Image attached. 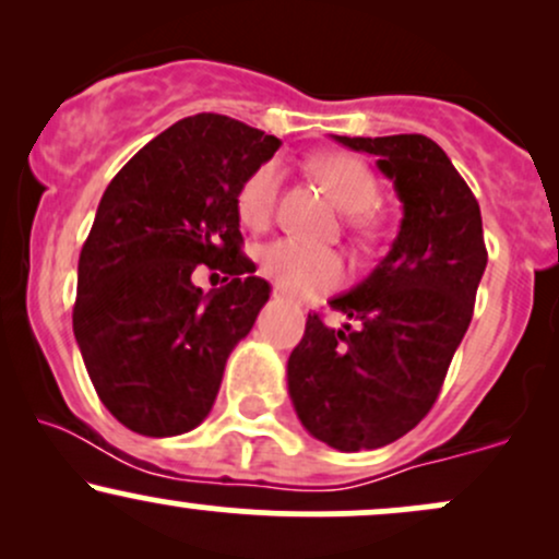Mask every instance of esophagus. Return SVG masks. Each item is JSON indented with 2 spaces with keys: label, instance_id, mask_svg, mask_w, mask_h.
I'll list each match as a JSON object with an SVG mask.
<instances>
[{
  "label": "esophagus",
  "instance_id": "1",
  "mask_svg": "<svg viewBox=\"0 0 559 559\" xmlns=\"http://www.w3.org/2000/svg\"><path fill=\"white\" fill-rule=\"evenodd\" d=\"M275 297H284V292H281V288H275Z\"/></svg>",
  "mask_w": 559,
  "mask_h": 559
}]
</instances>
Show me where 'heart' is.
Returning <instances> with one entry per match:
<instances>
[{"instance_id": "heart-1", "label": "heart", "mask_w": 559, "mask_h": 559, "mask_svg": "<svg viewBox=\"0 0 559 559\" xmlns=\"http://www.w3.org/2000/svg\"><path fill=\"white\" fill-rule=\"evenodd\" d=\"M318 181L331 191L338 207L346 213L349 226L357 234L370 236L376 230V217L370 207L378 202V181L373 170L355 155H323L312 163ZM281 183H284V168L278 159H267L247 176L236 194V210L243 226L262 228L273 217L275 202H278ZM260 271L275 281L284 292L297 297L329 292L344 281L342 254L325 247L297 239H275L260 249Z\"/></svg>"}]
</instances>
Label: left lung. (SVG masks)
<instances>
[{
    "mask_svg": "<svg viewBox=\"0 0 559 559\" xmlns=\"http://www.w3.org/2000/svg\"><path fill=\"white\" fill-rule=\"evenodd\" d=\"M336 141L378 157L402 202L400 234L368 278L329 301L349 323L329 329L318 312L307 316L286 376L301 426L333 449L360 452L413 431L433 407L489 254L476 197L436 141Z\"/></svg>",
    "mask_w": 559,
    "mask_h": 559,
    "instance_id": "1",
    "label": "left lung"
}]
</instances>
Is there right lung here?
Returning <instances> with one entry per match:
<instances>
[{
  "instance_id": "obj_1",
  "label": "right lung",
  "mask_w": 559,
  "mask_h": 559,
  "mask_svg": "<svg viewBox=\"0 0 559 559\" xmlns=\"http://www.w3.org/2000/svg\"><path fill=\"white\" fill-rule=\"evenodd\" d=\"M281 141L215 112L178 120L112 178L81 249L73 331L102 404L141 436L210 415L271 286L241 252L236 194ZM199 264L227 273L202 295Z\"/></svg>"
}]
</instances>
